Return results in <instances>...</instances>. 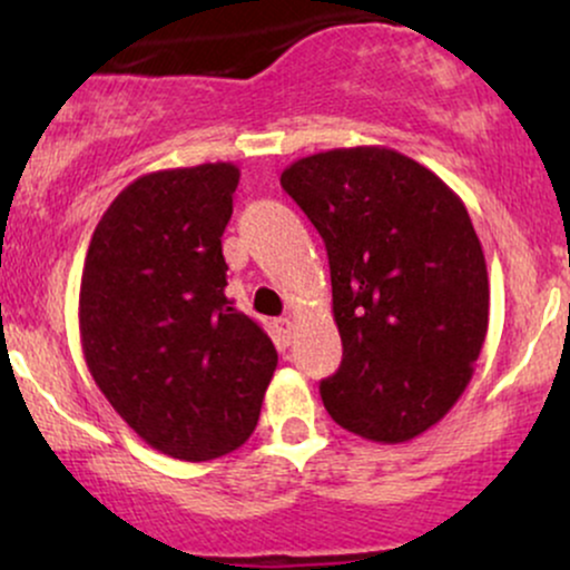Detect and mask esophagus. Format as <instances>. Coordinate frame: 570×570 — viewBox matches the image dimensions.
Listing matches in <instances>:
<instances>
[{"label": "esophagus", "instance_id": "esophagus-1", "mask_svg": "<svg viewBox=\"0 0 570 570\" xmlns=\"http://www.w3.org/2000/svg\"><path fill=\"white\" fill-rule=\"evenodd\" d=\"M276 330H278L281 343L289 345V343H292V332H294V322H292V318H278Z\"/></svg>", "mask_w": 570, "mask_h": 570}]
</instances>
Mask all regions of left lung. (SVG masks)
Returning a JSON list of instances; mask_svg holds the SVG:
<instances>
[{"label":"left lung","mask_w":570,"mask_h":570,"mask_svg":"<svg viewBox=\"0 0 570 570\" xmlns=\"http://www.w3.org/2000/svg\"><path fill=\"white\" fill-rule=\"evenodd\" d=\"M324 238L343 364L322 381L337 426L399 444L440 423L488 335V267L466 206L389 147L307 155L281 174Z\"/></svg>","instance_id":"1"}]
</instances>
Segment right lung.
Returning a JSON list of instances; mask_svg holds the SVG:
<instances>
[{"label": "right lung", "instance_id": "add662e5", "mask_svg": "<svg viewBox=\"0 0 570 570\" xmlns=\"http://www.w3.org/2000/svg\"><path fill=\"white\" fill-rule=\"evenodd\" d=\"M238 179L233 163L139 176L104 212L82 267L85 364L117 415L179 461L238 450L278 364L225 294Z\"/></svg>", "mask_w": 570, "mask_h": 570}]
</instances>
